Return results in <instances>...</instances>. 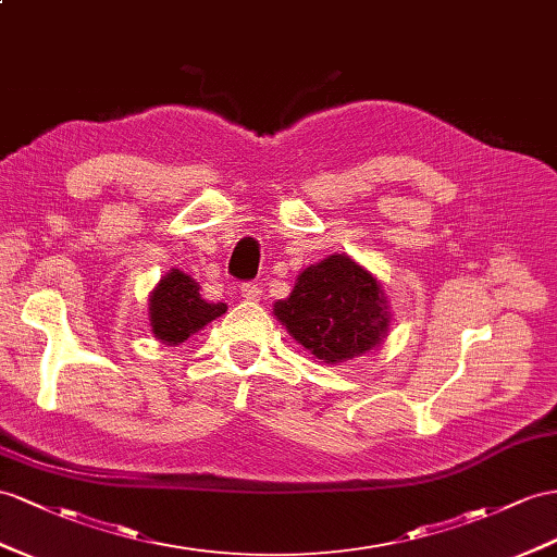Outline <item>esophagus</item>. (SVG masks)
Returning a JSON list of instances; mask_svg holds the SVG:
<instances>
[{"label":"esophagus","instance_id":"esophagus-1","mask_svg":"<svg viewBox=\"0 0 557 557\" xmlns=\"http://www.w3.org/2000/svg\"><path fill=\"white\" fill-rule=\"evenodd\" d=\"M242 298H247V301H259L261 298L259 284H245V287H242Z\"/></svg>","mask_w":557,"mask_h":557}]
</instances>
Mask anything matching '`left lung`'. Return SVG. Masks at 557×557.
Here are the masks:
<instances>
[{
    "mask_svg": "<svg viewBox=\"0 0 557 557\" xmlns=\"http://www.w3.org/2000/svg\"><path fill=\"white\" fill-rule=\"evenodd\" d=\"M273 315L324 364L350 362L374 350L393 320L381 282L346 253L301 270L292 294L273 304Z\"/></svg>",
    "mask_w": 557,
    "mask_h": 557,
    "instance_id": "8db88e82",
    "label": "left lung"
}]
</instances>
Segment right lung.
I'll return each instance as SVG.
<instances>
[{
  "label": "right lung",
  "instance_id": "1",
  "mask_svg": "<svg viewBox=\"0 0 557 557\" xmlns=\"http://www.w3.org/2000/svg\"><path fill=\"white\" fill-rule=\"evenodd\" d=\"M225 304H209L199 294V284L178 268L154 284L148 298V320L152 336L164 346H181L193 334L221 318Z\"/></svg>",
  "mask_w": 557,
  "mask_h": 557
}]
</instances>
